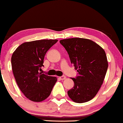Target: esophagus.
Returning <instances> with one entry per match:
<instances>
[{
	"mask_svg": "<svg viewBox=\"0 0 123 123\" xmlns=\"http://www.w3.org/2000/svg\"><path fill=\"white\" fill-rule=\"evenodd\" d=\"M59 78H60L61 80H64V79H66V76L64 75H63V76H62L59 77Z\"/></svg>",
	"mask_w": 123,
	"mask_h": 123,
	"instance_id": "esophagus-1",
	"label": "esophagus"
}]
</instances>
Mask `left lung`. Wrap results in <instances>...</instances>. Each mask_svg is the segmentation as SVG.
<instances>
[{"label":"left lung","mask_w":123,"mask_h":123,"mask_svg":"<svg viewBox=\"0 0 123 123\" xmlns=\"http://www.w3.org/2000/svg\"><path fill=\"white\" fill-rule=\"evenodd\" d=\"M60 43L78 72V76L72 78L74 85L68 91V95L76 103L88 102L97 95L104 80L108 66L105 52L88 39L72 38Z\"/></svg>","instance_id":"1"}]
</instances>
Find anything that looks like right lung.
Listing matches in <instances>:
<instances>
[{
  "label": "right lung",
  "mask_w": 123,
  "mask_h": 123,
  "mask_svg": "<svg viewBox=\"0 0 123 123\" xmlns=\"http://www.w3.org/2000/svg\"><path fill=\"white\" fill-rule=\"evenodd\" d=\"M57 40H41L20 45L11 58L12 71L18 86L24 95L34 102L49 97L57 79L39 72L44 66L47 51Z\"/></svg>",
  "instance_id": "1"
}]
</instances>
